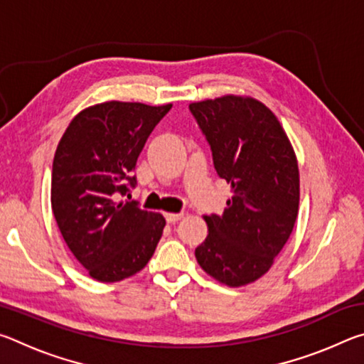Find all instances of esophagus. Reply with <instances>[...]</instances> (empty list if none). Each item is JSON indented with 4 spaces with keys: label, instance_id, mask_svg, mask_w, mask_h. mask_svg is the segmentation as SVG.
<instances>
[{
    "label": "esophagus",
    "instance_id": "1",
    "mask_svg": "<svg viewBox=\"0 0 364 364\" xmlns=\"http://www.w3.org/2000/svg\"><path fill=\"white\" fill-rule=\"evenodd\" d=\"M181 218H183V213H165V220H167L168 223H175V221Z\"/></svg>",
    "mask_w": 364,
    "mask_h": 364
}]
</instances>
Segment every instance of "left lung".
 Returning <instances> with one entry per match:
<instances>
[{
    "instance_id": "8db88e82",
    "label": "left lung",
    "mask_w": 364,
    "mask_h": 364,
    "mask_svg": "<svg viewBox=\"0 0 364 364\" xmlns=\"http://www.w3.org/2000/svg\"><path fill=\"white\" fill-rule=\"evenodd\" d=\"M189 110L218 176L231 184L223 215L204 217L208 236L196 249L197 263L226 286L250 284L271 268L297 220L295 152L276 115L254 97L223 96Z\"/></svg>"
}]
</instances>
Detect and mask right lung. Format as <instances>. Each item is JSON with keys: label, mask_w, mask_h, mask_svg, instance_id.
Returning a JSON list of instances; mask_svg holds the SVG:
<instances>
[{"label": "right lung", "mask_w": 364, "mask_h": 364, "mask_svg": "<svg viewBox=\"0 0 364 364\" xmlns=\"http://www.w3.org/2000/svg\"><path fill=\"white\" fill-rule=\"evenodd\" d=\"M171 109L109 101L75 115L53 160L51 207L67 247L90 276L117 282L151 260L165 218L120 200L147 138Z\"/></svg>", "instance_id": "obj_1"}]
</instances>
